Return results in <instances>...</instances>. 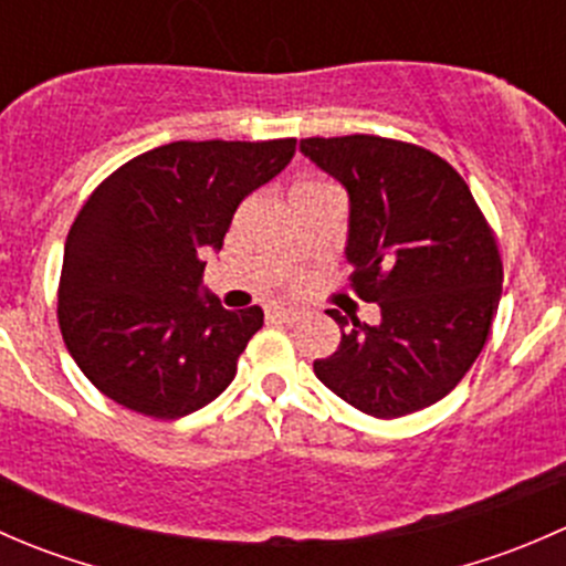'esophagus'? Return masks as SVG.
<instances>
[{"label": "esophagus", "mask_w": 566, "mask_h": 566, "mask_svg": "<svg viewBox=\"0 0 566 566\" xmlns=\"http://www.w3.org/2000/svg\"><path fill=\"white\" fill-rule=\"evenodd\" d=\"M298 310H287V306H268V319H276V323H293L298 319Z\"/></svg>", "instance_id": "esophagus-1"}]
</instances>
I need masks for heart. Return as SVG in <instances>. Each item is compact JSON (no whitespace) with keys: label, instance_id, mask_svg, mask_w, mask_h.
Returning a JSON list of instances; mask_svg holds the SVG:
<instances>
[{"label":"heart","instance_id":"obj_1","mask_svg":"<svg viewBox=\"0 0 566 566\" xmlns=\"http://www.w3.org/2000/svg\"><path fill=\"white\" fill-rule=\"evenodd\" d=\"M312 186H325V182H319V180H298V182H295V188H312Z\"/></svg>","mask_w":566,"mask_h":566}]
</instances>
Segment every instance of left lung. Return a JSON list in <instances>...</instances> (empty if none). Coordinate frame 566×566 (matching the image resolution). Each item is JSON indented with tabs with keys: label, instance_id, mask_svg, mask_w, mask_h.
I'll list each match as a JSON object with an SVG mask.
<instances>
[{
	"label": "left lung",
	"instance_id": "8db88e82",
	"mask_svg": "<svg viewBox=\"0 0 566 566\" xmlns=\"http://www.w3.org/2000/svg\"><path fill=\"white\" fill-rule=\"evenodd\" d=\"M301 153L345 186L350 287L378 304L375 325L339 323L315 375L375 419L447 397L488 342L501 301V256L471 188L424 147L380 136L301 139Z\"/></svg>",
	"mask_w": 566,
	"mask_h": 566
}]
</instances>
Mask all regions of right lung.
Listing matches in <instances>:
<instances>
[{"mask_svg": "<svg viewBox=\"0 0 566 566\" xmlns=\"http://www.w3.org/2000/svg\"><path fill=\"white\" fill-rule=\"evenodd\" d=\"M295 139L172 142L84 202L65 241L60 328L90 384L123 408L180 419L232 384L262 310L202 290L238 205L290 164Z\"/></svg>", "mask_w": 566, "mask_h": 566, "instance_id": "obj_1", "label": "right lung"}]
</instances>
